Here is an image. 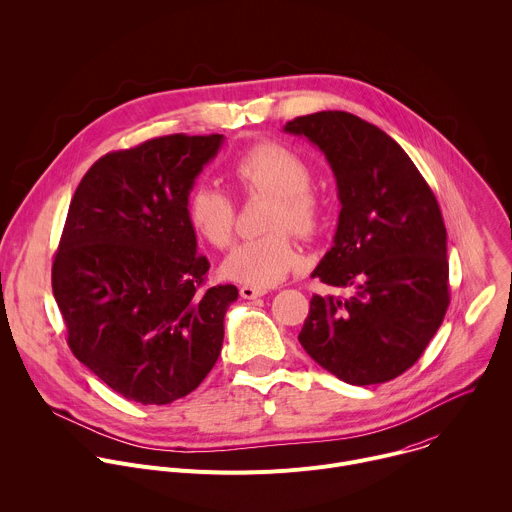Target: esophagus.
<instances>
[{
  "label": "esophagus",
  "mask_w": 512,
  "mask_h": 512,
  "mask_svg": "<svg viewBox=\"0 0 512 512\" xmlns=\"http://www.w3.org/2000/svg\"><path fill=\"white\" fill-rule=\"evenodd\" d=\"M239 293H241V297H245V299H257V297H263V295L267 293V289L251 287V285H243V287L239 289Z\"/></svg>",
  "instance_id": "34e87169"
}]
</instances>
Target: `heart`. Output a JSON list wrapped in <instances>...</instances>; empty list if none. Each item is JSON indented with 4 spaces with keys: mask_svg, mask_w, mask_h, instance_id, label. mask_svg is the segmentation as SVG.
Returning a JSON list of instances; mask_svg holds the SVG:
<instances>
[{
    "mask_svg": "<svg viewBox=\"0 0 512 512\" xmlns=\"http://www.w3.org/2000/svg\"><path fill=\"white\" fill-rule=\"evenodd\" d=\"M231 175L247 195L273 197L259 239L237 245L223 261V275L251 287H271L283 281L299 263L291 235L313 237L327 217L325 199L311 187L309 162L285 144L265 140L249 146L231 166ZM187 219L193 231L211 247L227 249L235 237V203L211 183H201L187 197Z\"/></svg>",
    "mask_w": 512,
    "mask_h": 512,
    "instance_id": "b5f03b06",
    "label": "heart"
}]
</instances>
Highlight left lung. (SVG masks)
<instances>
[{
	"label": "left lung",
	"mask_w": 512,
	"mask_h": 512,
	"mask_svg": "<svg viewBox=\"0 0 512 512\" xmlns=\"http://www.w3.org/2000/svg\"><path fill=\"white\" fill-rule=\"evenodd\" d=\"M283 130L325 154L342 203L333 245L311 277L354 289L313 295L299 344L352 386L390 382L424 354L450 303L438 201L404 148L360 116L323 110Z\"/></svg>",
	"instance_id": "obj_1"
}]
</instances>
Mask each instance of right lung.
Segmentation results:
<instances>
[{"label": "right lung", "instance_id": "obj_1", "mask_svg": "<svg viewBox=\"0 0 512 512\" xmlns=\"http://www.w3.org/2000/svg\"><path fill=\"white\" fill-rule=\"evenodd\" d=\"M223 134H170L98 158L52 265L72 354L138 404H170L213 370L235 285L207 287L187 197Z\"/></svg>", "mask_w": 512, "mask_h": 512}]
</instances>
